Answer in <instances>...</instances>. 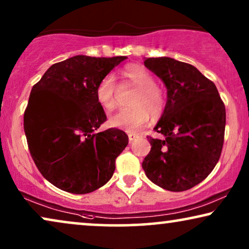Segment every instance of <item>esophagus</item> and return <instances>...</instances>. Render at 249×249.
Returning <instances> with one entry per match:
<instances>
[{"label":"esophagus","instance_id":"1","mask_svg":"<svg viewBox=\"0 0 249 249\" xmlns=\"http://www.w3.org/2000/svg\"><path fill=\"white\" fill-rule=\"evenodd\" d=\"M138 138H139L138 133H133V132H130V133H128V140H130V142L137 140Z\"/></svg>","mask_w":249,"mask_h":249}]
</instances>
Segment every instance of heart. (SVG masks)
Listing matches in <instances>:
<instances>
[{
	"label": "heart",
	"instance_id": "b5f03b06",
	"mask_svg": "<svg viewBox=\"0 0 249 249\" xmlns=\"http://www.w3.org/2000/svg\"><path fill=\"white\" fill-rule=\"evenodd\" d=\"M125 84L135 89L130 100V108L122 109L109 118V125L115 128L135 131L143 127L150 119H157L166 108V95L161 88L155 84L154 76L143 66L130 64L123 69ZM116 84L111 75L105 76L95 88L98 105L106 111L115 108Z\"/></svg>",
	"mask_w": 249,
	"mask_h": 249
}]
</instances>
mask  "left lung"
Here are the masks:
<instances>
[{
  "label": "left lung",
  "mask_w": 249,
  "mask_h": 249,
  "mask_svg": "<svg viewBox=\"0 0 249 249\" xmlns=\"http://www.w3.org/2000/svg\"><path fill=\"white\" fill-rule=\"evenodd\" d=\"M144 66L167 89L166 108L148 138L151 150L142 168L151 182L170 191L200 183L220 159L224 141L225 107L216 86L196 67L173 58H147Z\"/></svg>",
  "instance_id": "1"
}]
</instances>
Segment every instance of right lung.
Listing matches in <instances>:
<instances>
[{
    "mask_svg": "<svg viewBox=\"0 0 249 249\" xmlns=\"http://www.w3.org/2000/svg\"><path fill=\"white\" fill-rule=\"evenodd\" d=\"M126 57L75 55L52 65L33 86L24 114L32 158L41 174L71 194L101 188L115 172V160L128 143L125 132L109 128L95 88Z\"/></svg>",
    "mask_w": 249,
    "mask_h": 249,
    "instance_id": "1",
    "label": "right lung"
}]
</instances>
